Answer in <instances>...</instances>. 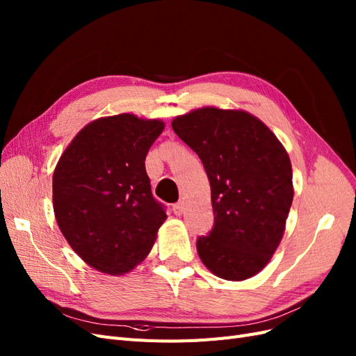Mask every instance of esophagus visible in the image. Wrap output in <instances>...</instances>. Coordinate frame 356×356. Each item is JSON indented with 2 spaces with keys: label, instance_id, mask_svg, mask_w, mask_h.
<instances>
[{
  "label": "esophagus",
  "instance_id": "esophagus-1",
  "mask_svg": "<svg viewBox=\"0 0 356 356\" xmlns=\"http://www.w3.org/2000/svg\"><path fill=\"white\" fill-rule=\"evenodd\" d=\"M184 207H186L184 202L179 200L178 203H175V204H174V208H172V209H174V213H175V215H178V217H179V215L184 213Z\"/></svg>",
  "mask_w": 356,
  "mask_h": 356
}]
</instances>
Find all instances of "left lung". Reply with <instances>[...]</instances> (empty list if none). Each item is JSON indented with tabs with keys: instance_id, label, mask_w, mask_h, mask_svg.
<instances>
[{
	"instance_id": "obj_1",
	"label": "left lung",
	"mask_w": 356,
	"mask_h": 356,
	"mask_svg": "<svg viewBox=\"0 0 356 356\" xmlns=\"http://www.w3.org/2000/svg\"><path fill=\"white\" fill-rule=\"evenodd\" d=\"M202 160L211 184L213 227L197 239L202 263L218 277L243 281L270 261L293 203V168L261 120L204 106L172 120Z\"/></svg>"
}]
</instances>
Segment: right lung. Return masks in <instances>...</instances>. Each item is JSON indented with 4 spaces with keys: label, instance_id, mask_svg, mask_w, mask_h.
I'll list each match as a JSON object with an SVG mask.
<instances>
[{
    "label": "right lung",
    "instance_id": "1",
    "mask_svg": "<svg viewBox=\"0 0 356 356\" xmlns=\"http://www.w3.org/2000/svg\"><path fill=\"white\" fill-rule=\"evenodd\" d=\"M165 123L134 114L84 126L53 174V211L62 234L84 263L106 275L131 272L152 251L165 207L145 170Z\"/></svg>",
    "mask_w": 356,
    "mask_h": 356
}]
</instances>
